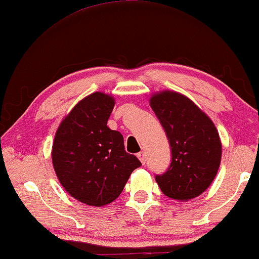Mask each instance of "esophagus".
<instances>
[{"instance_id": "esophagus-1", "label": "esophagus", "mask_w": 259, "mask_h": 259, "mask_svg": "<svg viewBox=\"0 0 259 259\" xmlns=\"http://www.w3.org/2000/svg\"><path fill=\"white\" fill-rule=\"evenodd\" d=\"M138 158L140 159V162H141L142 164H145V163H146V153H145L144 151H141V152L138 153Z\"/></svg>"}]
</instances>
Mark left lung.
<instances>
[{"label": "left lung", "mask_w": 259, "mask_h": 259, "mask_svg": "<svg viewBox=\"0 0 259 259\" xmlns=\"http://www.w3.org/2000/svg\"><path fill=\"white\" fill-rule=\"evenodd\" d=\"M150 105L171 147L170 165L156 175L157 184L173 200L197 197L212 184L221 165L222 142L214 123L179 92H157Z\"/></svg>", "instance_id": "obj_1"}]
</instances>
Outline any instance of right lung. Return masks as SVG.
Returning <instances> with one entry per match:
<instances>
[{"label":"right lung","instance_id":"right-lung-1","mask_svg":"<svg viewBox=\"0 0 259 259\" xmlns=\"http://www.w3.org/2000/svg\"><path fill=\"white\" fill-rule=\"evenodd\" d=\"M114 99L94 92L75 105L59 124L52 163L59 183L72 197L102 207L121 194L141 162L125 152L123 135L107 126Z\"/></svg>","mask_w":259,"mask_h":259}]
</instances>
